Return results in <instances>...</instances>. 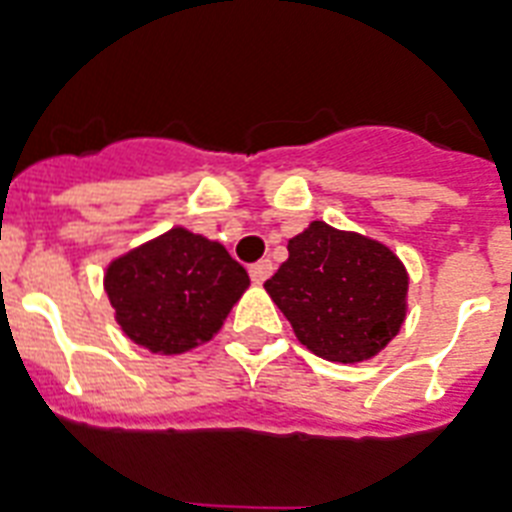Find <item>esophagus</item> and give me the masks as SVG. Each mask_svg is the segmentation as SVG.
<instances>
[{
  "label": "esophagus",
  "instance_id": "esophagus-1",
  "mask_svg": "<svg viewBox=\"0 0 512 512\" xmlns=\"http://www.w3.org/2000/svg\"><path fill=\"white\" fill-rule=\"evenodd\" d=\"M273 276V263L270 260H260V263L249 265V278L255 283H265Z\"/></svg>",
  "mask_w": 512,
  "mask_h": 512
}]
</instances>
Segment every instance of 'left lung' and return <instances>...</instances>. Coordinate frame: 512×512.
<instances>
[{
	"label": "left lung",
	"mask_w": 512,
	"mask_h": 512,
	"mask_svg": "<svg viewBox=\"0 0 512 512\" xmlns=\"http://www.w3.org/2000/svg\"><path fill=\"white\" fill-rule=\"evenodd\" d=\"M265 291L309 351L354 364L401 330L409 276L385 244L315 221L291 239L289 260Z\"/></svg>",
	"instance_id": "left-lung-1"
}]
</instances>
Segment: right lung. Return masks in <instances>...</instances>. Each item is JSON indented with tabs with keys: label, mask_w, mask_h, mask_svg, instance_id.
<instances>
[{
	"label": "right lung",
	"mask_w": 512,
	"mask_h": 512,
	"mask_svg": "<svg viewBox=\"0 0 512 512\" xmlns=\"http://www.w3.org/2000/svg\"><path fill=\"white\" fill-rule=\"evenodd\" d=\"M103 286L127 338L182 354L216 336L249 276L223 244L171 229L114 260Z\"/></svg>",
	"instance_id": "1"
}]
</instances>
